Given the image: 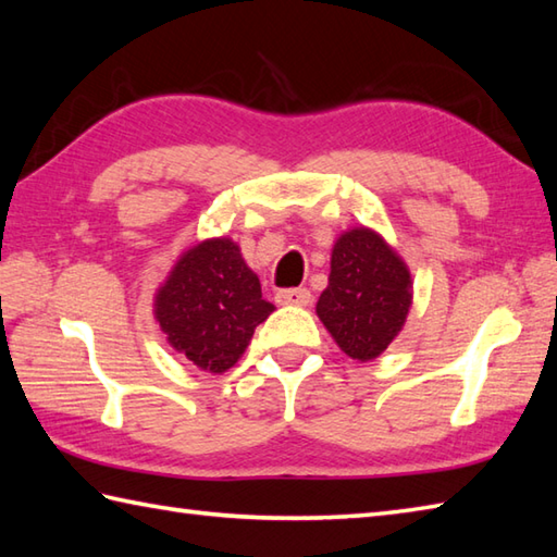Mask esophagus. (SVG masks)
I'll return each mask as SVG.
<instances>
[{
  "label": "esophagus",
  "mask_w": 557,
  "mask_h": 557,
  "mask_svg": "<svg viewBox=\"0 0 557 557\" xmlns=\"http://www.w3.org/2000/svg\"><path fill=\"white\" fill-rule=\"evenodd\" d=\"M275 301L280 306H309L311 304V292L309 289H280L275 294Z\"/></svg>",
  "instance_id": "34e87169"
}]
</instances>
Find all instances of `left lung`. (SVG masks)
Instances as JSON below:
<instances>
[{
  "instance_id": "1",
  "label": "left lung",
  "mask_w": 557,
  "mask_h": 557,
  "mask_svg": "<svg viewBox=\"0 0 557 557\" xmlns=\"http://www.w3.org/2000/svg\"><path fill=\"white\" fill-rule=\"evenodd\" d=\"M411 301L409 265L383 234L359 224L337 236L315 313L347 357L361 363L381 357L405 327Z\"/></svg>"
}]
</instances>
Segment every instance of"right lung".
Returning <instances> with one entry per match:
<instances>
[{
    "label": "right lung",
    "mask_w": 557,
    "mask_h": 557,
    "mask_svg": "<svg viewBox=\"0 0 557 557\" xmlns=\"http://www.w3.org/2000/svg\"><path fill=\"white\" fill-rule=\"evenodd\" d=\"M272 311L230 236L188 246L152 297V315L170 347L206 373L230 371Z\"/></svg>",
    "instance_id": "obj_1"
}]
</instances>
